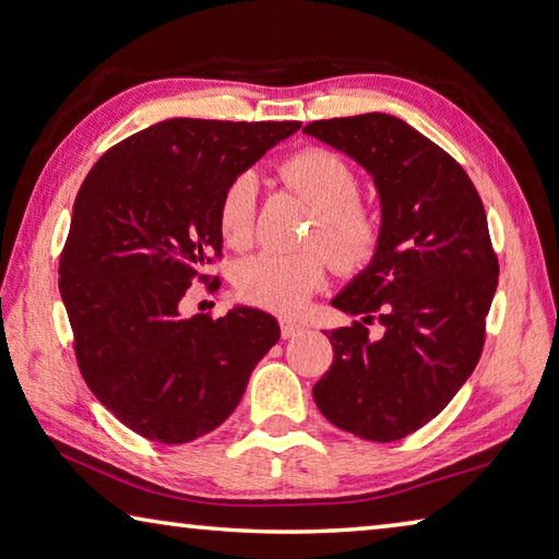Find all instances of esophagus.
<instances>
[{
	"label": "esophagus",
	"mask_w": 559,
	"mask_h": 559,
	"mask_svg": "<svg viewBox=\"0 0 559 559\" xmlns=\"http://www.w3.org/2000/svg\"><path fill=\"white\" fill-rule=\"evenodd\" d=\"M300 333H302V325L296 323V320H281V335H283V340L298 337Z\"/></svg>",
	"instance_id": "34e87169"
}]
</instances>
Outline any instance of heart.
Here are the masks:
<instances>
[{
	"instance_id": "heart-1",
	"label": "heart",
	"mask_w": 559,
	"mask_h": 559,
	"mask_svg": "<svg viewBox=\"0 0 559 559\" xmlns=\"http://www.w3.org/2000/svg\"><path fill=\"white\" fill-rule=\"evenodd\" d=\"M281 177L318 212L310 246L325 251L340 271H357L374 259L382 241L380 216L357 202L359 182L343 157L323 147H308L281 167ZM257 182L239 175L224 189L219 202V231L229 246H243L251 236ZM325 281V259L306 253H259L236 276L239 293L276 313H298L310 293Z\"/></svg>"
}]
</instances>
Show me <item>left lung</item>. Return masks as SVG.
<instances>
[{
    "mask_svg": "<svg viewBox=\"0 0 559 559\" xmlns=\"http://www.w3.org/2000/svg\"><path fill=\"white\" fill-rule=\"evenodd\" d=\"M302 132L362 165L382 206L380 249L333 298L359 320L328 333L333 365L313 400L359 439H404L453 400L484 349L498 286L484 202L456 159L386 112L316 120ZM372 317L382 338L366 330Z\"/></svg>",
    "mask_w": 559,
    "mask_h": 559,
    "instance_id": "left-lung-1",
    "label": "left lung"
}]
</instances>
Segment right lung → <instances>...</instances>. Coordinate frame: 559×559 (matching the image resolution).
<instances>
[{"instance_id":"right-lung-1","label":"right lung","mask_w":559,"mask_h":559,"mask_svg":"<svg viewBox=\"0 0 559 559\" xmlns=\"http://www.w3.org/2000/svg\"><path fill=\"white\" fill-rule=\"evenodd\" d=\"M298 128L163 120L110 147L83 179L59 290L83 380L140 437L185 443L214 431L278 343L263 310L182 318L179 302L222 257L224 189Z\"/></svg>"}]
</instances>
